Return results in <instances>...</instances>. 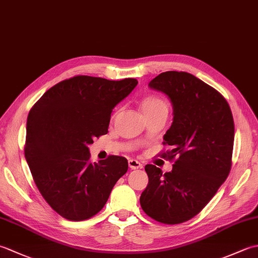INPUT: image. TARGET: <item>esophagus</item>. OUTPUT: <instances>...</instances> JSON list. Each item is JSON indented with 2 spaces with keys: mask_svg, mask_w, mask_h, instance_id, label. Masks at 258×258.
<instances>
[{
  "mask_svg": "<svg viewBox=\"0 0 258 258\" xmlns=\"http://www.w3.org/2000/svg\"><path fill=\"white\" fill-rule=\"evenodd\" d=\"M128 166H130V168H132V169H139V168L143 167V165H142V164L136 160H130L128 161Z\"/></svg>",
  "mask_w": 258,
  "mask_h": 258,
  "instance_id": "obj_1",
  "label": "esophagus"
}]
</instances>
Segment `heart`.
<instances>
[{"label":"heart","instance_id":"b5f03b06","mask_svg":"<svg viewBox=\"0 0 258 258\" xmlns=\"http://www.w3.org/2000/svg\"><path fill=\"white\" fill-rule=\"evenodd\" d=\"M142 109L145 114V116L160 113V112H168V103L166 100L158 96H147L143 98L141 103Z\"/></svg>","mask_w":258,"mask_h":258}]
</instances>
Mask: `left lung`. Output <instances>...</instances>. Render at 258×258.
<instances>
[{"mask_svg": "<svg viewBox=\"0 0 258 258\" xmlns=\"http://www.w3.org/2000/svg\"><path fill=\"white\" fill-rule=\"evenodd\" d=\"M150 87L171 98L173 123L161 156L174 162L172 172L147 164L149 184L140 197L153 220L174 225L197 215L225 182L232 167L234 119L220 92L187 72L168 71Z\"/></svg>", "mask_w": 258, "mask_h": 258, "instance_id": "8db88e82", "label": "left lung"}]
</instances>
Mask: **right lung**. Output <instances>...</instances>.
<instances>
[{
  "label": "right lung",
  "mask_w": 258,
  "mask_h": 258,
  "mask_svg": "<svg viewBox=\"0 0 258 258\" xmlns=\"http://www.w3.org/2000/svg\"><path fill=\"white\" fill-rule=\"evenodd\" d=\"M76 75L47 90L27 116L24 154L43 199L69 221L89 220L127 172L123 156L91 162L87 145L108 131L112 109L138 85Z\"/></svg>",
  "instance_id": "1"
}]
</instances>
